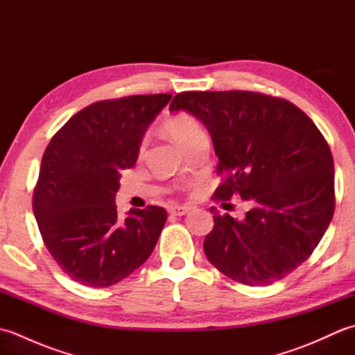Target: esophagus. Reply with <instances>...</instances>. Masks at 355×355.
Instances as JSON below:
<instances>
[{
	"mask_svg": "<svg viewBox=\"0 0 355 355\" xmlns=\"http://www.w3.org/2000/svg\"><path fill=\"white\" fill-rule=\"evenodd\" d=\"M189 210H191L189 206H172V207H169V214L182 216V215H186L187 212H189Z\"/></svg>",
	"mask_w": 355,
	"mask_h": 355,
	"instance_id": "34e87169",
	"label": "esophagus"
}]
</instances>
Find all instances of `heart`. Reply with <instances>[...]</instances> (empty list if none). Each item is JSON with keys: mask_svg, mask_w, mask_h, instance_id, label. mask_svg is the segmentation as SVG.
I'll list each match as a JSON object with an SVG mask.
<instances>
[{"mask_svg": "<svg viewBox=\"0 0 355 355\" xmlns=\"http://www.w3.org/2000/svg\"><path fill=\"white\" fill-rule=\"evenodd\" d=\"M164 128L172 137V140L175 141L178 146H182L183 149L189 145L192 140H195L197 137H200V135L205 134L201 125L189 114H177V116L168 119L164 123ZM145 146H146V140L143 139L139 145L140 154H143Z\"/></svg>", "mask_w": 355, "mask_h": 355, "instance_id": "1", "label": "heart"}]
</instances>
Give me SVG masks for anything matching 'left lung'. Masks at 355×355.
Masks as SVG:
<instances>
[{
    "mask_svg": "<svg viewBox=\"0 0 355 355\" xmlns=\"http://www.w3.org/2000/svg\"><path fill=\"white\" fill-rule=\"evenodd\" d=\"M169 111L207 128L224 175L214 197L239 195L244 220L215 207L205 253L233 281L258 286L288 276L325 235L334 215V162L318 126L296 105L254 92H186Z\"/></svg>",
    "mask_w": 355,
    "mask_h": 355,
    "instance_id": "8db88e82",
    "label": "left lung"
}]
</instances>
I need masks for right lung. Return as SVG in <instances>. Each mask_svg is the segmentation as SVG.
<instances>
[{
    "instance_id": "add662e5",
    "label": "right lung",
    "mask_w": 355,
    "mask_h": 355,
    "mask_svg": "<svg viewBox=\"0 0 355 355\" xmlns=\"http://www.w3.org/2000/svg\"><path fill=\"white\" fill-rule=\"evenodd\" d=\"M172 94L101 101L53 135L33 191V212L47 250L73 281L102 288L145 262L168 214L163 207L117 215L120 172L137 162L150 122Z\"/></svg>"
}]
</instances>
